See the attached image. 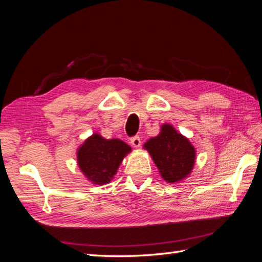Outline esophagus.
I'll list each match as a JSON object with an SVG mask.
<instances>
[{
    "label": "esophagus",
    "mask_w": 262,
    "mask_h": 262,
    "mask_svg": "<svg viewBox=\"0 0 262 262\" xmlns=\"http://www.w3.org/2000/svg\"><path fill=\"white\" fill-rule=\"evenodd\" d=\"M131 144L135 148H139L141 146V139H140V137L139 136H135V137H132L131 138Z\"/></svg>",
    "instance_id": "obj_1"
}]
</instances>
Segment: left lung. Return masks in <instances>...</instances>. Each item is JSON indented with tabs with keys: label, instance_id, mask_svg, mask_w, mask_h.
<instances>
[{
	"label": "left lung",
	"instance_id": "left-lung-1",
	"mask_svg": "<svg viewBox=\"0 0 262 262\" xmlns=\"http://www.w3.org/2000/svg\"><path fill=\"white\" fill-rule=\"evenodd\" d=\"M156 166L168 183L182 180L193 169L195 149L190 142L169 124L161 126L159 136L144 144Z\"/></svg>",
	"mask_w": 262,
	"mask_h": 262
}]
</instances>
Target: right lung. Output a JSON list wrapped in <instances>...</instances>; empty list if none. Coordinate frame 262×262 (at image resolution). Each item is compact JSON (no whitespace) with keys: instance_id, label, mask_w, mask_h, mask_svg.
Instances as JSON below:
<instances>
[{"instance_id":"add662e5","label":"right lung","mask_w":262,"mask_h":262,"mask_svg":"<svg viewBox=\"0 0 262 262\" xmlns=\"http://www.w3.org/2000/svg\"><path fill=\"white\" fill-rule=\"evenodd\" d=\"M130 151L131 148L119 139L107 140L100 135H93L78 149V166L94 184H106L113 178L122 159Z\"/></svg>"}]
</instances>
